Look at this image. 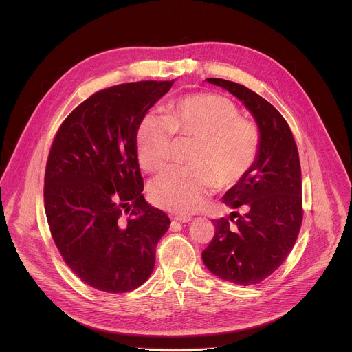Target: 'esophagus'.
<instances>
[{
    "instance_id": "obj_1",
    "label": "esophagus",
    "mask_w": 352,
    "mask_h": 352,
    "mask_svg": "<svg viewBox=\"0 0 352 352\" xmlns=\"http://www.w3.org/2000/svg\"><path fill=\"white\" fill-rule=\"evenodd\" d=\"M192 218L191 217H176V218H172V222L177 221V222H182V223H187L190 222Z\"/></svg>"
}]
</instances>
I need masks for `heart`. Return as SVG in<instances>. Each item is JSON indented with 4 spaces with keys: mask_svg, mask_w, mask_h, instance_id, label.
<instances>
[{
    "mask_svg": "<svg viewBox=\"0 0 352 352\" xmlns=\"http://www.w3.org/2000/svg\"><path fill=\"white\" fill-rule=\"evenodd\" d=\"M173 137L195 140L191 168H172L151 186V201L161 208L190 214L212 190L240 183L257 161L261 148L258 126L240 116L239 107L225 96L201 92L172 101L164 115L148 113L137 131L138 161L144 170L164 169L173 149Z\"/></svg>",
    "mask_w": 352,
    "mask_h": 352,
    "instance_id": "obj_1",
    "label": "heart"
}]
</instances>
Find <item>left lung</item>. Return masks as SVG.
Listing matches in <instances>:
<instances>
[{
  "instance_id": "obj_1",
  "label": "left lung",
  "mask_w": 352,
  "mask_h": 352,
  "mask_svg": "<svg viewBox=\"0 0 352 352\" xmlns=\"http://www.w3.org/2000/svg\"><path fill=\"white\" fill-rule=\"evenodd\" d=\"M207 81L229 91L251 111L261 133V148L251 172L222 198L239 211L212 219L215 233L201 258L223 280L256 285L282 265L301 229L298 149L286 119L271 102L241 84Z\"/></svg>"
}]
</instances>
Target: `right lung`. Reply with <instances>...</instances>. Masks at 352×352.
Returning <instances> with one entry per match:
<instances>
[{"instance_id": "add662e5", "label": "right lung", "mask_w": 352, "mask_h": 352, "mask_svg": "<svg viewBox=\"0 0 352 352\" xmlns=\"http://www.w3.org/2000/svg\"><path fill=\"white\" fill-rule=\"evenodd\" d=\"M175 81H138L95 92L59 126L45 173L52 240L69 268L104 293L148 280L168 215L144 198L137 131Z\"/></svg>"}]
</instances>
